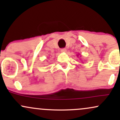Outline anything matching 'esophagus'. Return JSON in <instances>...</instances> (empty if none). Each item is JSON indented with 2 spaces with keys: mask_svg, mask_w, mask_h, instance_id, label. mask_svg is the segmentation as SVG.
Returning a JSON list of instances; mask_svg holds the SVG:
<instances>
[{
  "mask_svg": "<svg viewBox=\"0 0 120 120\" xmlns=\"http://www.w3.org/2000/svg\"><path fill=\"white\" fill-rule=\"evenodd\" d=\"M61 52H67V49H61Z\"/></svg>",
  "mask_w": 120,
  "mask_h": 120,
  "instance_id": "esophagus-1",
  "label": "esophagus"
}]
</instances>
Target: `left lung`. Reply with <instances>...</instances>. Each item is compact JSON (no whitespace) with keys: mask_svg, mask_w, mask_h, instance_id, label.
<instances>
[{"mask_svg":"<svg viewBox=\"0 0 120 120\" xmlns=\"http://www.w3.org/2000/svg\"><path fill=\"white\" fill-rule=\"evenodd\" d=\"M78 55H77V57L78 56Z\"/></svg>","mask_w":120,"mask_h":120,"instance_id":"obj_1","label":"left lung"}]
</instances>
